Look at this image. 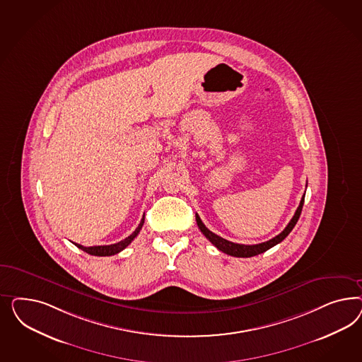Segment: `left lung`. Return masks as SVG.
<instances>
[{
    "mask_svg": "<svg viewBox=\"0 0 362 362\" xmlns=\"http://www.w3.org/2000/svg\"><path fill=\"white\" fill-rule=\"evenodd\" d=\"M304 199H305V194H304V197H301L300 206L297 207L293 218L288 223V226L285 227L284 230H283L281 233H279L277 236H274V239L264 241V243H260V244L245 245V244H238V243H232V241L226 240V239L218 236L216 233L211 232V230L203 224V221L200 220L199 215L197 214V227L203 232V235H204L219 251H221V252L227 253V255H230V256H235V257H252V256H256V255H259V253L268 251L269 248H272L276 244H279V243H281V241L284 240L285 238L289 235V232L293 230V227L296 226L297 220L300 218L301 209H303V206H304Z\"/></svg>",
    "mask_w": 362,
    "mask_h": 362,
    "instance_id": "8db88e82",
    "label": "left lung"
}]
</instances>
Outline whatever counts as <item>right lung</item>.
Listing matches in <instances>:
<instances>
[{"label":"right lung","mask_w":362,"mask_h":362,"mask_svg":"<svg viewBox=\"0 0 362 362\" xmlns=\"http://www.w3.org/2000/svg\"><path fill=\"white\" fill-rule=\"evenodd\" d=\"M143 223H144V216H143L142 220H141L138 228L134 230L129 238H126L124 240H121L119 243H115V244H110V245H95V247H83V245L77 244V243H74V244L77 245L79 250L85 251V252L88 253V255H94V256H111V255H117V253L123 251V250L138 236L139 230H142Z\"/></svg>","instance_id":"obj_1"}]
</instances>
